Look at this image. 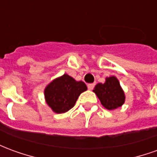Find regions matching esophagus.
I'll list each match as a JSON object with an SVG mask.
<instances>
[{"instance_id": "obj_1", "label": "esophagus", "mask_w": 157, "mask_h": 157, "mask_svg": "<svg viewBox=\"0 0 157 157\" xmlns=\"http://www.w3.org/2000/svg\"><path fill=\"white\" fill-rule=\"evenodd\" d=\"M94 86H95V84H93V83H90V84L87 85V87H88L89 90H92L94 88Z\"/></svg>"}]
</instances>
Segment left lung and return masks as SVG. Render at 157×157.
Wrapping results in <instances>:
<instances>
[{"label":"left lung","instance_id":"1","mask_svg":"<svg viewBox=\"0 0 157 157\" xmlns=\"http://www.w3.org/2000/svg\"><path fill=\"white\" fill-rule=\"evenodd\" d=\"M102 106L109 110H113L121 107L125 100L118 79L115 76L106 78L105 83H98L93 90Z\"/></svg>","mask_w":157,"mask_h":157}]
</instances>
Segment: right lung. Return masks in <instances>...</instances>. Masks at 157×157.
Returning a JSON list of instances; mask_svg holds the SVG:
<instances>
[{
	"mask_svg": "<svg viewBox=\"0 0 157 157\" xmlns=\"http://www.w3.org/2000/svg\"><path fill=\"white\" fill-rule=\"evenodd\" d=\"M83 82H76L67 74L55 79L44 90L46 102L54 112L63 113L72 109L81 93L86 91Z\"/></svg>",
	"mask_w": 157,
	"mask_h": 157,
	"instance_id": "right-lung-1",
	"label": "right lung"
}]
</instances>
